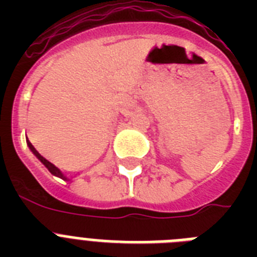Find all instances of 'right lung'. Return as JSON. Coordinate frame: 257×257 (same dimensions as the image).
I'll return each instance as SVG.
<instances>
[{"label":"right lung","mask_w":257,"mask_h":257,"mask_svg":"<svg viewBox=\"0 0 257 257\" xmlns=\"http://www.w3.org/2000/svg\"><path fill=\"white\" fill-rule=\"evenodd\" d=\"M28 145H29V148H30V151H32V152L34 153V156L37 157L38 160L41 161L42 164L45 165L46 168H48V171L50 172V173H52V175H54V176H57V177H61V179H65L66 180V177L64 175H62V172L60 171V169L57 168V167H56V165H53L52 164V163H50V161H48L45 159V157H42L41 155H40V153L37 152V151H36V149H34V147L32 144H30L29 141H28Z\"/></svg>","instance_id":"add662e5"}]
</instances>
